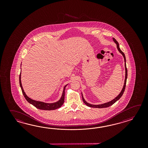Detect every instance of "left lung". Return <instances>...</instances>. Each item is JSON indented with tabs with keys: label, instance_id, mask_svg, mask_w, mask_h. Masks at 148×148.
Here are the masks:
<instances>
[{
	"label": "left lung",
	"instance_id": "1",
	"mask_svg": "<svg viewBox=\"0 0 148 148\" xmlns=\"http://www.w3.org/2000/svg\"><path fill=\"white\" fill-rule=\"evenodd\" d=\"M113 41L115 42V43L117 44V48L118 49V50L123 55V57L124 58V61H125V82H124V85L123 86V89L122 90L121 92H120V94L119 95L116 97L115 98H114L113 100H112V101H110L109 102H108L107 103H105V104H101V105H91V104H89L87 102H86V101H85L84 98L82 96V101H84V103H85L87 106H88L89 107H94V108H106V107H109L111 105H112L113 104H114L116 101H118L120 98L122 97V96L123 95V93L124 92L125 90V89L126 84V79H127V68H126V59L125 56V54L123 53V52L121 50L120 47H119V43L117 42V41L114 38H113Z\"/></svg>",
	"mask_w": 148,
	"mask_h": 148
}]
</instances>
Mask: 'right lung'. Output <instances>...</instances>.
<instances>
[{"instance_id":"1","label":"right lung","mask_w":148,"mask_h":148,"mask_svg":"<svg viewBox=\"0 0 148 148\" xmlns=\"http://www.w3.org/2000/svg\"><path fill=\"white\" fill-rule=\"evenodd\" d=\"M19 85L21 86V88L22 91V93L26 101H28L29 103L33 105L34 106L37 108L38 109L40 110H54L57 109L58 108L61 107L63 105L64 101V95H65V89L66 87V85L63 89V93L61 97L60 98V100L57 101L56 103H52V104H49V103H45L42 101H34L31 98L27 96V95L25 94V92L24 91V90L23 89L22 86V83L21 81V73L19 75Z\"/></svg>"}]
</instances>
